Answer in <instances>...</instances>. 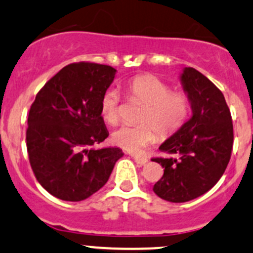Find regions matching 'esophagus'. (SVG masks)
<instances>
[{"label":"esophagus","instance_id":"obj_1","mask_svg":"<svg viewBox=\"0 0 253 253\" xmlns=\"http://www.w3.org/2000/svg\"><path fill=\"white\" fill-rule=\"evenodd\" d=\"M132 157H133L134 162H136L138 165H144V164H147L148 159H147V158H145V157H139V155H132Z\"/></svg>","mask_w":253,"mask_h":253}]
</instances>
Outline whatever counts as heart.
Returning <instances> with one entry per match:
<instances>
[{
	"instance_id": "heart-1",
	"label": "heart",
	"mask_w": 253,
	"mask_h": 253,
	"mask_svg": "<svg viewBox=\"0 0 253 253\" xmlns=\"http://www.w3.org/2000/svg\"><path fill=\"white\" fill-rule=\"evenodd\" d=\"M127 96L131 101L144 105L139 115L138 126H124L112 133V143L133 154L142 153L148 145L172 136L185 124L190 112V98L182 90H171V86L154 75H139L126 84ZM100 114L109 125L120 120L119 94L109 89L100 100Z\"/></svg>"
}]
</instances>
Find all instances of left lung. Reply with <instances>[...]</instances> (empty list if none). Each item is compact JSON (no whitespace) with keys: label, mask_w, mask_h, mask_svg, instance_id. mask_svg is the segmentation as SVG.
I'll use <instances>...</instances> for the list:
<instances>
[{"label":"left lung","mask_w":253,"mask_h":253,"mask_svg":"<svg viewBox=\"0 0 253 253\" xmlns=\"http://www.w3.org/2000/svg\"><path fill=\"white\" fill-rule=\"evenodd\" d=\"M192 116L159 147L175 158H154L164 175L153 187L169 202L182 203L208 192L225 171L231 157L234 129L223 93L192 67L181 73Z\"/></svg>","instance_id":"left-lung-1"}]
</instances>
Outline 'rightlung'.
Returning a JSON list of instances; mask_svg holds the SVG:
<instances>
[{"instance_id": "obj_1", "label": "right lung", "mask_w": 253, "mask_h": 253, "mask_svg": "<svg viewBox=\"0 0 253 253\" xmlns=\"http://www.w3.org/2000/svg\"><path fill=\"white\" fill-rule=\"evenodd\" d=\"M116 70L91 62L71 63L40 89L28 115L27 149L40 185L62 201L78 202L110 177L120 148H95L109 136L100 100Z\"/></svg>"}]
</instances>
